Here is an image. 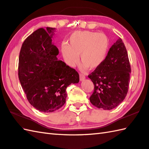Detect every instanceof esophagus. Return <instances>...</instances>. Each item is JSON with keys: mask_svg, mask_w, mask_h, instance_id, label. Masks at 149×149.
<instances>
[{"mask_svg": "<svg viewBox=\"0 0 149 149\" xmlns=\"http://www.w3.org/2000/svg\"><path fill=\"white\" fill-rule=\"evenodd\" d=\"M79 78H80V81H84L85 79V76H84V75L83 74H79Z\"/></svg>", "mask_w": 149, "mask_h": 149, "instance_id": "1", "label": "esophagus"}]
</instances>
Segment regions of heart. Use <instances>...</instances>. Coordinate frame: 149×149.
Here are the masks:
<instances>
[{
    "instance_id": "b5f03b06",
    "label": "heart",
    "mask_w": 149,
    "mask_h": 149,
    "mask_svg": "<svg viewBox=\"0 0 149 149\" xmlns=\"http://www.w3.org/2000/svg\"><path fill=\"white\" fill-rule=\"evenodd\" d=\"M109 39L105 34L97 32L75 31L68 39V45H61V53L70 66H74L78 61L82 62L83 69L98 68L105 59L109 49Z\"/></svg>"
}]
</instances>
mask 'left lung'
<instances>
[{
  "label": "left lung",
  "mask_w": 149,
  "mask_h": 149,
  "mask_svg": "<svg viewBox=\"0 0 149 149\" xmlns=\"http://www.w3.org/2000/svg\"><path fill=\"white\" fill-rule=\"evenodd\" d=\"M130 73L127 51L119 38L109 49L103 63L88 75L94 84L90 97L91 103L106 110L117 107L127 94Z\"/></svg>",
  "instance_id": "1"
}]
</instances>
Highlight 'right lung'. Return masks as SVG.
Wrapping results in <instances>:
<instances>
[{
	"label": "right lung",
	"mask_w": 149,
	"mask_h": 149,
	"mask_svg": "<svg viewBox=\"0 0 149 149\" xmlns=\"http://www.w3.org/2000/svg\"><path fill=\"white\" fill-rule=\"evenodd\" d=\"M55 28H39L26 38L20 49L19 79L28 100L40 112L50 113L65 104L66 89L78 83L75 70L57 59L52 42Z\"/></svg>",
	"instance_id": "right-lung-1"
}]
</instances>
